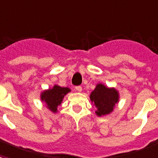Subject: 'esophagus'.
<instances>
[{
	"mask_svg": "<svg viewBox=\"0 0 158 158\" xmlns=\"http://www.w3.org/2000/svg\"><path fill=\"white\" fill-rule=\"evenodd\" d=\"M75 89L78 91V92H81V91H82V87H81V86H76Z\"/></svg>",
	"mask_w": 158,
	"mask_h": 158,
	"instance_id": "esophagus-1",
	"label": "esophagus"
}]
</instances>
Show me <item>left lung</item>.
<instances>
[{
	"label": "left lung",
	"instance_id": "1",
	"mask_svg": "<svg viewBox=\"0 0 158 158\" xmlns=\"http://www.w3.org/2000/svg\"><path fill=\"white\" fill-rule=\"evenodd\" d=\"M89 98L96 107V115L102 116L113 111L115 104L119 101V93L115 88H108L102 84H98Z\"/></svg>",
	"mask_w": 158,
	"mask_h": 158
}]
</instances>
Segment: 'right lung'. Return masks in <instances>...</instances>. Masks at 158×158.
I'll return each mask as SVG.
<instances>
[{
  "mask_svg": "<svg viewBox=\"0 0 158 158\" xmlns=\"http://www.w3.org/2000/svg\"><path fill=\"white\" fill-rule=\"evenodd\" d=\"M69 92H70L69 88L60 87L55 85L52 89L43 91L41 94V100L46 103L48 110L56 113L58 111V106H60L63 99Z\"/></svg>",
  "mask_w": 158,
  "mask_h": 158,
  "instance_id": "1",
  "label": "right lung"
}]
</instances>
